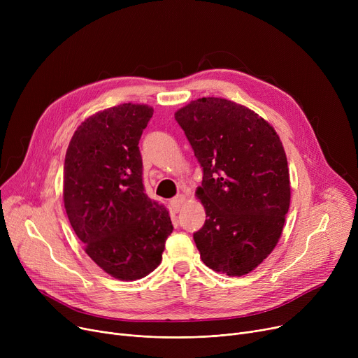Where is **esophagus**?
Returning a JSON list of instances; mask_svg holds the SVG:
<instances>
[{
  "instance_id": "1",
  "label": "esophagus",
  "mask_w": 358,
  "mask_h": 358,
  "mask_svg": "<svg viewBox=\"0 0 358 358\" xmlns=\"http://www.w3.org/2000/svg\"><path fill=\"white\" fill-rule=\"evenodd\" d=\"M182 203H184V196H181V194L177 196V197H174L173 200H169V206H171L173 212H176V213L180 210Z\"/></svg>"
}]
</instances>
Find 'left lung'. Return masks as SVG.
I'll return each mask as SVG.
<instances>
[{
  "label": "left lung",
  "instance_id": "obj_1",
  "mask_svg": "<svg viewBox=\"0 0 358 358\" xmlns=\"http://www.w3.org/2000/svg\"><path fill=\"white\" fill-rule=\"evenodd\" d=\"M174 116L203 168L196 193L208 219L193 234L201 261L232 277L248 274L277 245L289 212L283 145L257 113L224 99H199Z\"/></svg>",
  "mask_w": 358,
  "mask_h": 358
}]
</instances>
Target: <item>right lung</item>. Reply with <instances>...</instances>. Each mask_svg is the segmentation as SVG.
Masks as SVG:
<instances>
[{"label": "right lung", "mask_w": 358, "mask_h": 358, "mask_svg": "<svg viewBox=\"0 0 358 358\" xmlns=\"http://www.w3.org/2000/svg\"><path fill=\"white\" fill-rule=\"evenodd\" d=\"M154 108L120 104L75 130L64 165V203L88 257L119 280H138L162 259L173 223L145 193L139 139Z\"/></svg>", "instance_id": "obj_1"}]
</instances>
